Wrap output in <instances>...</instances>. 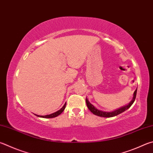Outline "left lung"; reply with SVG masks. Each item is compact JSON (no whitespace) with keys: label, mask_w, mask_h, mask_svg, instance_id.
I'll use <instances>...</instances> for the list:
<instances>
[{"label":"left lung","mask_w":153,"mask_h":153,"mask_svg":"<svg viewBox=\"0 0 153 153\" xmlns=\"http://www.w3.org/2000/svg\"><path fill=\"white\" fill-rule=\"evenodd\" d=\"M137 89L134 91V94H133L132 100L129 102V104H128L127 105L121 107L120 108H118V109L114 110V111H112V112H105V111L98 110V108H96L93 104H91L90 102H89L88 99H87V98H86V99H85L86 104H87L88 109L90 110L91 111V112H92L94 114L98 116H100V117H105V118L113 117V116H117L118 114H120L123 113V112H124L125 110H128L130 106H131L135 100L136 96H137Z\"/></svg>","instance_id":"obj_1"}]
</instances>
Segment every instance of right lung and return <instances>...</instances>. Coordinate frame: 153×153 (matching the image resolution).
Returning <instances> with one entry per match:
<instances>
[{
  "instance_id": "right-lung-1",
  "label": "right lung",
  "mask_w": 153,
  "mask_h": 153,
  "mask_svg": "<svg viewBox=\"0 0 153 153\" xmlns=\"http://www.w3.org/2000/svg\"><path fill=\"white\" fill-rule=\"evenodd\" d=\"M65 105H66V102L65 103V104L63 105V106L61 108L60 110H59L57 112H55L54 113H52L51 114H49V115H45V116H40V115H37L35 114L38 117H41V118H55V117H57V116H59V114H61L63 112V110H65Z\"/></svg>"
}]
</instances>
